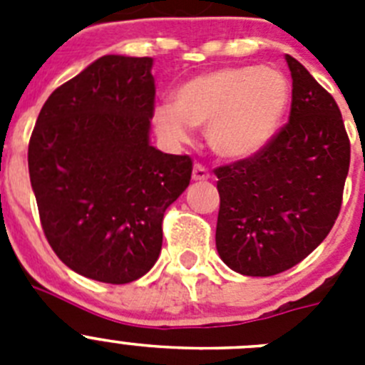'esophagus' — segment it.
<instances>
[{
  "label": "esophagus",
  "mask_w": 365,
  "mask_h": 365,
  "mask_svg": "<svg viewBox=\"0 0 365 365\" xmlns=\"http://www.w3.org/2000/svg\"><path fill=\"white\" fill-rule=\"evenodd\" d=\"M193 180H208L210 179V172L206 170V166H202V164H195L193 166V173H192Z\"/></svg>",
  "instance_id": "34e87169"
}]
</instances>
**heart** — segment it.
Wrapping results in <instances>:
<instances>
[{
  "label": "heart",
  "instance_id": "1",
  "mask_svg": "<svg viewBox=\"0 0 365 365\" xmlns=\"http://www.w3.org/2000/svg\"><path fill=\"white\" fill-rule=\"evenodd\" d=\"M289 106V82L269 67H225L179 87L172 104L153 109V124L170 144L186 143L190 125H206L212 150L227 159L259 153Z\"/></svg>",
  "mask_w": 365,
  "mask_h": 365
}]
</instances>
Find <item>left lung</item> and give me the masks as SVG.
Returning <instances> with one entry per match:
<instances>
[{
	"label": "left lung",
	"mask_w": 365,
	"mask_h": 365,
	"mask_svg": "<svg viewBox=\"0 0 365 365\" xmlns=\"http://www.w3.org/2000/svg\"><path fill=\"white\" fill-rule=\"evenodd\" d=\"M289 122L259 153L215 168V247L245 276H274L305 259L333 228L349 172L351 144L331 93L287 54Z\"/></svg>",
	"instance_id": "8db88e82"
}]
</instances>
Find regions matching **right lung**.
<instances>
[{
    "instance_id": "obj_1",
    "label": "right lung",
    "mask_w": 365,
    "mask_h": 365,
    "mask_svg": "<svg viewBox=\"0 0 365 365\" xmlns=\"http://www.w3.org/2000/svg\"><path fill=\"white\" fill-rule=\"evenodd\" d=\"M153 60L108 54L56 87L29 140V175L51 248L74 272L122 285L155 265L164 212L192 157L150 144Z\"/></svg>"
}]
</instances>
